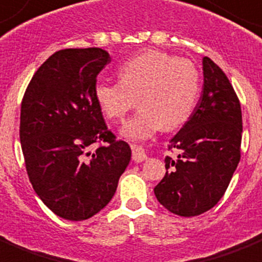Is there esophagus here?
<instances>
[{"label": "esophagus", "mask_w": 262, "mask_h": 262, "mask_svg": "<svg viewBox=\"0 0 262 262\" xmlns=\"http://www.w3.org/2000/svg\"><path fill=\"white\" fill-rule=\"evenodd\" d=\"M132 149H133V153H132V159H133V161H135V163H142V161L148 159L145 150L142 149V148H138V146L133 145L132 146Z\"/></svg>", "instance_id": "34e87169"}]
</instances>
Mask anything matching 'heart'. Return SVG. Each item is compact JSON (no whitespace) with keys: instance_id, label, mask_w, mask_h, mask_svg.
Masks as SVG:
<instances>
[{"instance_id":"b5f03b06","label":"heart","mask_w":262,"mask_h":262,"mask_svg":"<svg viewBox=\"0 0 262 262\" xmlns=\"http://www.w3.org/2000/svg\"><path fill=\"white\" fill-rule=\"evenodd\" d=\"M118 82H97L94 95L112 120H121L136 105L137 95L141 107L122 129L130 140H145L160 127L183 124L196 103L201 87L192 61L153 50L125 60L118 67Z\"/></svg>"}]
</instances>
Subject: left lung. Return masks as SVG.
Instances as JSON below:
<instances>
[{
	"label": "left lung",
	"instance_id": "8db88e82",
	"mask_svg": "<svg viewBox=\"0 0 262 262\" xmlns=\"http://www.w3.org/2000/svg\"><path fill=\"white\" fill-rule=\"evenodd\" d=\"M242 114L225 72L203 57V91L165 157V176L155 187L157 201L180 216L201 215L220 202L241 159Z\"/></svg>",
	"mask_w": 262,
	"mask_h": 262
}]
</instances>
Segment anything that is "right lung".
<instances>
[{
	"label": "right lung",
	"mask_w": 262,
	"mask_h": 262,
	"mask_svg": "<svg viewBox=\"0 0 262 262\" xmlns=\"http://www.w3.org/2000/svg\"><path fill=\"white\" fill-rule=\"evenodd\" d=\"M110 60L102 48L57 51L35 72L21 102L28 176L42 203L64 220L101 211L130 161V146L107 129L94 95Z\"/></svg>",
	"instance_id": "1"
}]
</instances>
